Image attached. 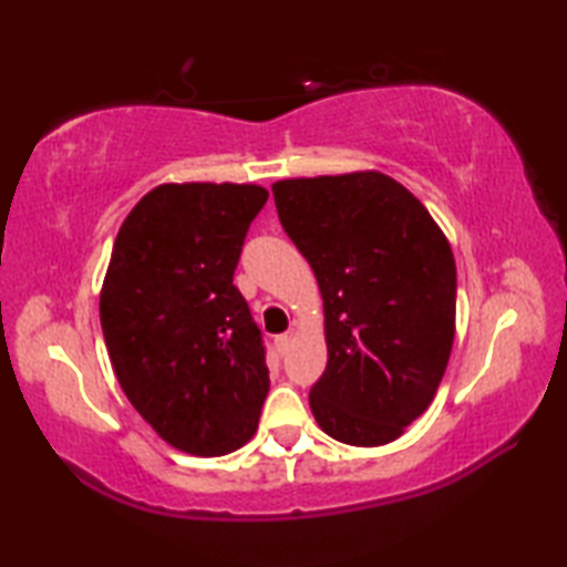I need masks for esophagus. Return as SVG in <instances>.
<instances>
[{"mask_svg":"<svg viewBox=\"0 0 567 567\" xmlns=\"http://www.w3.org/2000/svg\"><path fill=\"white\" fill-rule=\"evenodd\" d=\"M290 342H292V332H282V334H277V338H275V350L280 352V354H285V352H287V348H290Z\"/></svg>","mask_w":567,"mask_h":567,"instance_id":"obj_1","label":"esophagus"}]
</instances>
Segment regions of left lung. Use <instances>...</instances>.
<instances>
[{
    "instance_id": "obj_1",
    "label": "left lung",
    "mask_w": 567,
    "mask_h": 567,
    "mask_svg": "<svg viewBox=\"0 0 567 567\" xmlns=\"http://www.w3.org/2000/svg\"><path fill=\"white\" fill-rule=\"evenodd\" d=\"M287 237L318 277L328 368L310 390L340 443L388 445L420 417L455 338V257L420 199L382 172L272 185Z\"/></svg>"
}]
</instances>
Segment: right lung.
Listing matches in <instances>:
<instances>
[{
  "label": "right lung",
  "mask_w": 567,
  "mask_h": 567,
  "mask_svg": "<svg viewBox=\"0 0 567 567\" xmlns=\"http://www.w3.org/2000/svg\"><path fill=\"white\" fill-rule=\"evenodd\" d=\"M265 203L257 185H159L114 239L100 295L114 375L134 410L182 453L227 455L260 422L270 372L233 277Z\"/></svg>",
  "instance_id": "obj_1"
}]
</instances>
